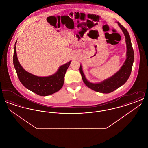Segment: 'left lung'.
<instances>
[{"label": "left lung", "mask_w": 148, "mask_h": 148, "mask_svg": "<svg viewBox=\"0 0 148 148\" xmlns=\"http://www.w3.org/2000/svg\"><path fill=\"white\" fill-rule=\"evenodd\" d=\"M125 35V42L127 45L126 60L120 69L119 71L115 73L113 75L106 80L97 83H93L89 82L85 77L82 65H80L79 70L82 75V79L88 88L95 92L101 93H110L115 90L121 85L124 84L130 77L134 62V51L132 47L130 35L126 29L119 22H116Z\"/></svg>", "instance_id": "1"}]
</instances>
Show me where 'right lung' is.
Here are the masks:
<instances>
[{"label": "right lung", "instance_id": "add662e5", "mask_svg": "<svg viewBox=\"0 0 148 148\" xmlns=\"http://www.w3.org/2000/svg\"><path fill=\"white\" fill-rule=\"evenodd\" d=\"M15 43L13 64L21 84L29 90L40 96H48L59 91L63 86L64 77L71 61L61 65L56 73L48 77H38L25 71L19 62Z\"/></svg>", "mask_w": 148, "mask_h": 148}]
</instances>
